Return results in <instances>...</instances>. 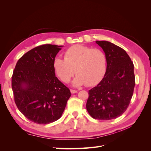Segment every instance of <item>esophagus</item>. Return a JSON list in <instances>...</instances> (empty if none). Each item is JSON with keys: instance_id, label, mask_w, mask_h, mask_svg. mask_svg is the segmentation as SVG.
Instances as JSON below:
<instances>
[{"instance_id": "34e87169", "label": "esophagus", "mask_w": 151, "mask_h": 151, "mask_svg": "<svg viewBox=\"0 0 151 151\" xmlns=\"http://www.w3.org/2000/svg\"><path fill=\"white\" fill-rule=\"evenodd\" d=\"M70 92L72 94H75V93H77V91L74 90V89H70Z\"/></svg>"}]
</instances>
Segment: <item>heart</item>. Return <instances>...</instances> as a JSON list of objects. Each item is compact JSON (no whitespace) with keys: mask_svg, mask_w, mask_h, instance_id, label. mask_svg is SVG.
Here are the masks:
<instances>
[{"mask_svg":"<svg viewBox=\"0 0 151 151\" xmlns=\"http://www.w3.org/2000/svg\"><path fill=\"white\" fill-rule=\"evenodd\" d=\"M53 68L63 83H68L76 72L77 76L73 84L93 86L99 83L104 76L106 57L101 50L76 45L66 50L64 58L54 59Z\"/></svg>","mask_w":151,"mask_h":151,"instance_id":"heart-1","label":"heart"}]
</instances>
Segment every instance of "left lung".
<instances>
[{
  "label": "left lung",
  "mask_w": 151,
  "mask_h": 151,
  "mask_svg": "<svg viewBox=\"0 0 151 151\" xmlns=\"http://www.w3.org/2000/svg\"><path fill=\"white\" fill-rule=\"evenodd\" d=\"M106 57V70L101 81L89 91L86 109L91 117L115 119L130 104L135 87L134 63L123 48L107 41H96Z\"/></svg>",
  "instance_id": "1"
}]
</instances>
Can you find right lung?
<instances>
[{
	"mask_svg": "<svg viewBox=\"0 0 151 151\" xmlns=\"http://www.w3.org/2000/svg\"><path fill=\"white\" fill-rule=\"evenodd\" d=\"M62 46L40 45L17 61L12 76V89L18 109L38 124L58 120L70 97V91L55 74L53 61Z\"/></svg>",
	"mask_w": 151,
	"mask_h": 151,
	"instance_id": "1",
	"label": "right lung"
}]
</instances>
